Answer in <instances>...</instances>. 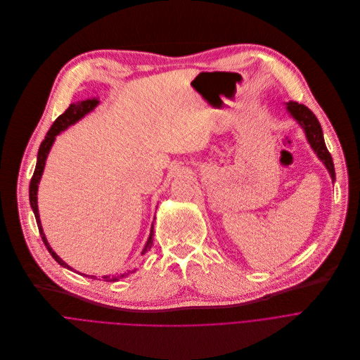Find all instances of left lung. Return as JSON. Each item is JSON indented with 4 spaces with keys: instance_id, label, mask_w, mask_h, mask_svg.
<instances>
[{
    "instance_id": "8db88e82",
    "label": "left lung",
    "mask_w": 360,
    "mask_h": 360,
    "mask_svg": "<svg viewBox=\"0 0 360 360\" xmlns=\"http://www.w3.org/2000/svg\"><path fill=\"white\" fill-rule=\"evenodd\" d=\"M285 108H286V112L290 113V116L294 117L297 120V123L302 127V130L305 131L307 140L311 145L312 150L315 152L318 159L325 165L326 170L330 174L332 183H335V179H336L335 166H333L332 156L326 149L323 131H322L319 120L316 119V116L312 113L311 109H308L307 106H304L301 103L290 101L288 103H285Z\"/></svg>"
}]
</instances>
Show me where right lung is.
<instances>
[{
  "label": "right lung",
  "mask_w": 360,
  "mask_h": 360,
  "mask_svg": "<svg viewBox=\"0 0 360 360\" xmlns=\"http://www.w3.org/2000/svg\"><path fill=\"white\" fill-rule=\"evenodd\" d=\"M99 105V99L98 98H92V99H86V101H81V102H75V103H70L69 108L60 115L56 117V120L53 122V124L51 126V129L48 130L44 141L41 143L39 146V150H38V156H37V166H35V172H34V176L31 179V183H30V204H31V208L34 211V215H35V220H37V224H38V230H39V234L42 237V241L46 247V250L49 251V254L52 255V258L63 268H68L70 271H74V268H70L62 258H59V255L52 250V247L49 245L45 234H44V230H42V224H41V219H39V211H38V184L41 181V177H42V173H44V169H45V162H46V158L51 152V148L53 145V141L56 139V136L66 130L69 126L75 124L77 122H79L82 117H85L88 113H91L96 106ZM153 236H155V231H153V224H152V229H150V234H149V238L146 241V245L145 248H143L141 254H146V251H149L153 245ZM136 271V269H134ZM78 272V271H77ZM130 272V271H129ZM127 272V274H129ZM79 274V272H78ZM127 274H116V275H103L102 279L103 281H108V282H115V281H119L120 278H123L124 275ZM84 276H88V278H92V279H98L95 275H86V274H81Z\"/></svg>",
  "instance_id": "add662e5"
}]
</instances>
